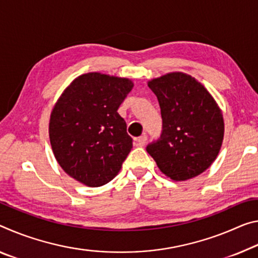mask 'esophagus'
<instances>
[{"label":"esophagus","instance_id":"esophagus-1","mask_svg":"<svg viewBox=\"0 0 258 258\" xmlns=\"http://www.w3.org/2000/svg\"><path fill=\"white\" fill-rule=\"evenodd\" d=\"M146 141H147V136H145V134H144V136L139 137L137 139V145L139 147H144L146 145Z\"/></svg>","mask_w":258,"mask_h":258}]
</instances>
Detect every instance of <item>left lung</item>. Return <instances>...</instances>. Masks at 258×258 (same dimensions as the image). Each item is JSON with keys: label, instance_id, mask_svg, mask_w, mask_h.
<instances>
[{"label": "left lung", "instance_id": "1", "mask_svg": "<svg viewBox=\"0 0 258 258\" xmlns=\"http://www.w3.org/2000/svg\"><path fill=\"white\" fill-rule=\"evenodd\" d=\"M157 96L163 119L158 141L147 147L158 169L174 181L204 172L218 156L224 118L204 86L183 72H170L148 81Z\"/></svg>", "mask_w": 258, "mask_h": 258}]
</instances>
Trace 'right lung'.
Returning <instances> with one entry per match:
<instances>
[{"label":"right lung","instance_id":"right-lung-1","mask_svg":"<svg viewBox=\"0 0 258 258\" xmlns=\"http://www.w3.org/2000/svg\"><path fill=\"white\" fill-rule=\"evenodd\" d=\"M133 86L127 78L85 73L64 89L52 108V153L64 172L83 185L111 181L132 149V138L117 110Z\"/></svg>","mask_w":258,"mask_h":258}]
</instances>
